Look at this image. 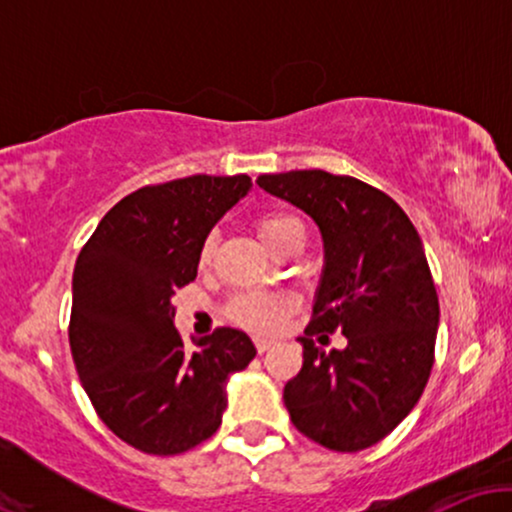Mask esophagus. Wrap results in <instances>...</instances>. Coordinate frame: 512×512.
Segmentation results:
<instances>
[{"mask_svg": "<svg viewBox=\"0 0 512 512\" xmlns=\"http://www.w3.org/2000/svg\"><path fill=\"white\" fill-rule=\"evenodd\" d=\"M252 342H255V349H257V354H264V351H269L272 349V339H264V337H255L252 339Z\"/></svg>", "mask_w": 512, "mask_h": 512, "instance_id": "34e87169", "label": "esophagus"}]
</instances>
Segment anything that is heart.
Segmentation results:
<instances>
[{
	"mask_svg": "<svg viewBox=\"0 0 512 512\" xmlns=\"http://www.w3.org/2000/svg\"><path fill=\"white\" fill-rule=\"evenodd\" d=\"M255 231L262 243L272 252H276L291 233L303 231V226L301 221L293 219L289 214H264L255 221ZM214 245V236H209L202 243V250H199V264H202V267H207L211 262ZM296 303V293L284 289L245 291L238 293V296L226 305V315L228 320H233L238 327H243V330L269 334L281 330V325H284L286 317L291 315V310L296 308Z\"/></svg>",
	"mask_w": 512,
	"mask_h": 512,
	"instance_id": "heart-1",
	"label": "heart"
}]
</instances>
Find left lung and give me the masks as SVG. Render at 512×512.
<instances>
[{"instance_id":"left-lung-1","label":"left lung","mask_w":512,"mask_h":512,"mask_svg":"<svg viewBox=\"0 0 512 512\" xmlns=\"http://www.w3.org/2000/svg\"><path fill=\"white\" fill-rule=\"evenodd\" d=\"M257 185L303 209L325 243L286 409L315 443L366 450L407 419L433 368L440 308L424 245L395 199L349 175L289 170L260 175ZM334 329L347 337L344 350L325 352L309 339Z\"/></svg>"}]
</instances>
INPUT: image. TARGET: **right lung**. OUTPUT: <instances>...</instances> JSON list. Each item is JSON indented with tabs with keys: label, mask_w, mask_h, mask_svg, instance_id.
I'll list each match as a JSON object with an SVG mask.
<instances>
[{
	"label": "right lung",
	"mask_w": 512,
	"mask_h": 512,
	"mask_svg": "<svg viewBox=\"0 0 512 512\" xmlns=\"http://www.w3.org/2000/svg\"><path fill=\"white\" fill-rule=\"evenodd\" d=\"M248 175H190L115 204L81 248L69 346L93 409L146 455L197 448L221 426L226 383L255 358L245 332L192 339L175 330L173 296L195 281L216 221L248 195Z\"/></svg>",
	"instance_id": "obj_1"
}]
</instances>
